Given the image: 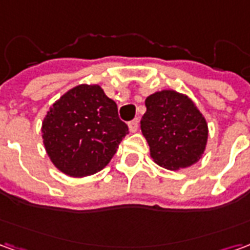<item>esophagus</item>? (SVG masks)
I'll return each mask as SVG.
<instances>
[{"label":"esophagus","mask_w":250,"mask_h":250,"mask_svg":"<svg viewBox=\"0 0 250 250\" xmlns=\"http://www.w3.org/2000/svg\"><path fill=\"white\" fill-rule=\"evenodd\" d=\"M138 123H139V120L138 119H134L131 120V122H128V130H130V132H136V130H138Z\"/></svg>","instance_id":"obj_1"}]
</instances>
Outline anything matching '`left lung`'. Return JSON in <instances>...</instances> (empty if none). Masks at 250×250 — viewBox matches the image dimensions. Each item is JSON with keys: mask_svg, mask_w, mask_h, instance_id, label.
<instances>
[{"mask_svg": "<svg viewBox=\"0 0 250 250\" xmlns=\"http://www.w3.org/2000/svg\"><path fill=\"white\" fill-rule=\"evenodd\" d=\"M145 104L141 128L154 162L168 170H181L204 157L208 122L188 95L162 89L147 96Z\"/></svg>", "mask_w": 250, "mask_h": 250, "instance_id": "8db88e82", "label": "left lung"}]
</instances>
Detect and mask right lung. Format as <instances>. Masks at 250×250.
Masks as SVG:
<instances>
[{
    "label": "right lung",
    "instance_id": "obj_1",
    "mask_svg": "<svg viewBox=\"0 0 250 250\" xmlns=\"http://www.w3.org/2000/svg\"><path fill=\"white\" fill-rule=\"evenodd\" d=\"M128 127L98 84H80L52 104L41 125L45 151L57 170L84 178L103 170Z\"/></svg>",
    "mask_w": 250,
    "mask_h": 250
}]
</instances>
